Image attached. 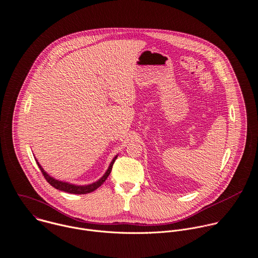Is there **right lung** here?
Wrapping results in <instances>:
<instances>
[{
	"mask_svg": "<svg viewBox=\"0 0 258 258\" xmlns=\"http://www.w3.org/2000/svg\"><path fill=\"white\" fill-rule=\"evenodd\" d=\"M117 158V155L112 159L111 163L109 164L108 166V169L106 170V172L104 173V175L97 181L93 182V183H90V184H86V185H77V184H73V183H70V182H66V181H60L58 179H55L53 178L52 176H50L49 174H47V172H45V171L43 170V168L41 167V165L38 163V161L36 160V163L40 169V171L42 172L44 178L47 180V182L53 186L54 188L58 189V190H61V191H64V192H69V194H74V195H86V194H89V192H92L94 191L95 189H97L99 186H101L103 184V182L107 179V177L109 176L111 170H112V166H113V163L115 161V159Z\"/></svg>",
	"mask_w": 258,
	"mask_h": 258,
	"instance_id": "obj_1",
	"label": "right lung"
}]
</instances>
